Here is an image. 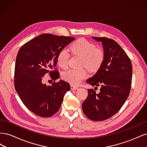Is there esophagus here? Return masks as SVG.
I'll list each match as a JSON object with an SVG mask.
<instances>
[{
  "label": "esophagus",
  "instance_id": "1",
  "mask_svg": "<svg viewBox=\"0 0 147 147\" xmlns=\"http://www.w3.org/2000/svg\"><path fill=\"white\" fill-rule=\"evenodd\" d=\"M70 88H71V90H76L78 89V88L77 86H75L74 85H71Z\"/></svg>",
  "mask_w": 147,
  "mask_h": 147
}]
</instances>
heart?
<instances>
[{"label": "heart", "instance_id": "b5f03b06", "mask_svg": "<svg viewBox=\"0 0 147 147\" xmlns=\"http://www.w3.org/2000/svg\"><path fill=\"white\" fill-rule=\"evenodd\" d=\"M74 55L82 57V65H84L90 70L99 69L104 61V53L101 49L97 48L94 43L85 39H80L70 47ZM69 54L66 49H62L57 56V63L62 68L68 65ZM88 76L84 69H69L64 72L62 77L72 85H78Z\"/></svg>", "mask_w": 147, "mask_h": 147}]
</instances>
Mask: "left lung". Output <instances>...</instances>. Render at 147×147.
<instances>
[{
  "mask_svg": "<svg viewBox=\"0 0 147 147\" xmlns=\"http://www.w3.org/2000/svg\"><path fill=\"white\" fill-rule=\"evenodd\" d=\"M92 38L102 42L105 57L100 67L86 83L95 88L100 86V88L98 94L92 89H88V96L83 102L82 109L89 119L100 121L116 114L127 99L131 86L132 66L125 51L113 40L96 37Z\"/></svg>",
  "mask_w": 147,
  "mask_h": 147,
  "instance_id": "left-lung-1",
  "label": "left lung"
}]
</instances>
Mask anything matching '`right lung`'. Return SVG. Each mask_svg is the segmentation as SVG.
Here are the masks:
<instances>
[{
	"label": "right lung",
	"mask_w": 147,
	"mask_h": 147,
	"mask_svg": "<svg viewBox=\"0 0 147 147\" xmlns=\"http://www.w3.org/2000/svg\"><path fill=\"white\" fill-rule=\"evenodd\" d=\"M75 38L43 34L22 46L18 53L15 68V88L24 105L42 117H50L60 109L65 92L70 90L64 80L47 85L42 82L49 73L53 80L59 73L53 70L59 52Z\"/></svg>",
	"instance_id": "right-lung-1"
}]
</instances>
